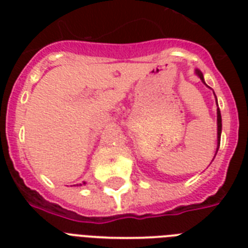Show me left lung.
Wrapping results in <instances>:
<instances>
[{"label":"left lung","mask_w":248,"mask_h":248,"mask_svg":"<svg viewBox=\"0 0 248 248\" xmlns=\"http://www.w3.org/2000/svg\"><path fill=\"white\" fill-rule=\"evenodd\" d=\"M196 73L200 76V78L202 79V82L204 83L203 75H202V72L197 69ZM216 103H217V101H216ZM220 136H221V114H220V109L217 108V149H219V147H220Z\"/></svg>","instance_id":"left-lung-1"}]
</instances>
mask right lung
I'll list each match as a JSON object with an SVG mask.
<instances>
[{"mask_svg": "<svg viewBox=\"0 0 248 248\" xmlns=\"http://www.w3.org/2000/svg\"><path fill=\"white\" fill-rule=\"evenodd\" d=\"M83 184H85V183H83Z\"/></svg>", "mask_w": 248, "mask_h": 248, "instance_id": "add662e5", "label": "right lung"}]
</instances>
